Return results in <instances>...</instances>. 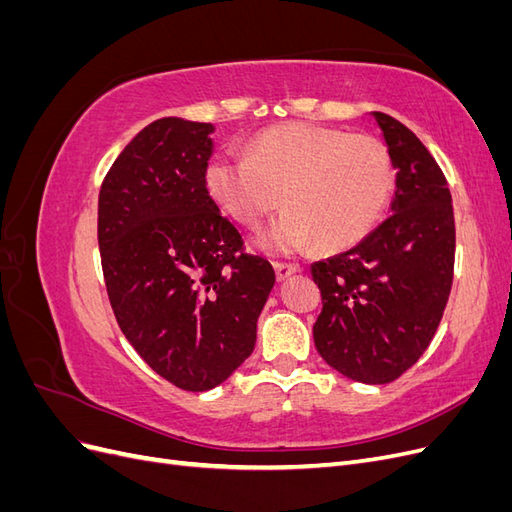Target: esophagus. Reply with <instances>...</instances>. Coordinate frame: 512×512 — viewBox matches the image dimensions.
Masks as SVG:
<instances>
[{"mask_svg": "<svg viewBox=\"0 0 512 512\" xmlns=\"http://www.w3.org/2000/svg\"><path fill=\"white\" fill-rule=\"evenodd\" d=\"M275 275H277V280H286V277H290L292 273H297L299 271V267L297 265H290V262H275Z\"/></svg>", "mask_w": 512, "mask_h": 512, "instance_id": "34e87169", "label": "esophagus"}]
</instances>
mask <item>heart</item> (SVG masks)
<instances>
[{"label":"heart","instance_id":"b5f03b06","mask_svg":"<svg viewBox=\"0 0 512 512\" xmlns=\"http://www.w3.org/2000/svg\"><path fill=\"white\" fill-rule=\"evenodd\" d=\"M205 190L232 222L258 228L288 207L260 239L275 254L346 250L384 218L395 190V164L376 136L286 123L260 132L247 158L218 153L205 166Z\"/></svg>","mask_w":512,"mask_h":512}]
</instances>
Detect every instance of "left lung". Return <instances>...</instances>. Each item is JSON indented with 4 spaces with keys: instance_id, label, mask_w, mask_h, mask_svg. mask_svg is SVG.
<instances>
[{
    "instance_id": "obj_1",
    "label": "left lung",
    "mask_w": 512,
    "mask_h": 512,
    "mask_svg": "<svg viewBox=\"0 0 512 512\" xmlns=\"http://www.w3.org/2000/svg\"><path fill=\"white\" fill-rule=\"evenodd\" d=\"M397 179L391 215L352 250L312 265L320 356L365 384L397 380L436 335L453 286L455 215L446 177L416 134L374 113Z\"/></svg>"
}]
</instances>
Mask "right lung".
Segmentation results:
<instances>
[{"instance_id":"obj_1","label":"right lung","mask_w":512,"mask_h":512,"mask_svg":"<svg viewBox=\"0 0 512 512\" xmlns=\"http://www.w3.org/2000/svg\"><path fill=\"white\" fill-rule=\"evenodd\" d=\"M211 123H149L108 168L98 198L104 284L119 329L183 391L222 384L256 344L275 284L271 262L205 190Z\"/></svg>"}]
</instances>
